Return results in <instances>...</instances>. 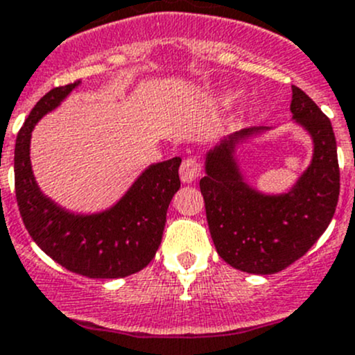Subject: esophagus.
<instances>
[{"label":"esophagus","instance_id":"esophagus-1","mask_svg":"<svg viewBox=\"0 0 355 355\" xmlns=\"http://www.w3.org/2000/svg\"><path fill=\"white\" fill-rule=\"evenodd\" d=\"M200 175V163L196 158H185L180 166V178L184 184H192Z\"/></svg>","mask_w":355,"mask_h":355}]
</instances>
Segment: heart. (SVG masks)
<instances>
[{
	"mask_svg": "<svg viewBox=\"0 0 355 355\" xmlns=\"http://www.w3.org/2000/svg\"><path fill=\"white\" fill-rule=\"evenodd\" d=\"M233 98H234L233 95H226L225 98H223V102H225V103H230V102H233Z\"/></svg>",
	"mask_w": 355,
	"mask_h": 355,
	"instance_id": "b5f03b06",
	"label": "heart"
}]
</instances>
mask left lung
<instances>
[{
	"label": "left lung",
	"mask_w": 355,
	"mask_h": 355,
	"mask_svg": "<svg viewBox=\"0 0 355 355\" xmlns=\"http://www.w3.org/2000/svg\"><path fill=\"white\" fill-rule=\"evenodd\" d=\"M293 117L313 137L311 165L291 192L266 196L243 180L234 146L262 128L234 132L207 153L200 192L219 257L248 274H275L316 243L335 214L340 192L337 141L330 119L301 88L293 87Z\"/></svg>",
	"instance_id": "obj_1"
}]
</instances>
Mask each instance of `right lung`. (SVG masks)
<instances>
[{"label":"right lung","instance_id":"right-lung-1","mask_svg":"<svg viewBox=\"0 0 355 355\" xmlns=\"http://www.w3.org/2000/svg\"><path fill=\"white\" fill-rule=\"evenodd\" d=\"M80 81L52 88L33 107L15 144V193L32 240L52 260L89 279H119L143 270L162 243L166 211L180 189L171 158L143 171L129 192L105 212L71 214L37 187L30 166V134L42 115L54 110Z\"/></svg>","mask_w":355,"mask_h":355}]
</instances>
